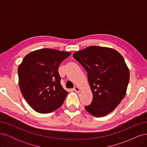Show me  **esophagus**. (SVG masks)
Listing matches in <instances>:
<instances>
[{
  "mask_svg": "<svg viewBox=\"0 0 147 147\" xmlns=\"http://www.w3.org/2000/svg\"><path fill=\"white\" fill-rule=\"evenodd\" d=\"M74 90L76 92H80V89L78 87H77V86H75L74 88Z\"/></svg>",
  "mask_w": 147,
  "mask_h": 147,
  "instance_id": "1",
  "label": "esophagus"
}]
</instances>
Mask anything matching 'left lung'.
I'll return each instance as SVG.
<instances>
[{"mask_svg": "<svg viewBox=\"0 0 147 147\" xmlns=\"http://www.w3.org/2000/svg\"><path fill=\"white\" fill-rule=\"evenodd\" d=\"M73 57L86 70L93 99L85 106L93 116L102 117L115 109L126 95L129 70L123 57L113 48L90 46Z\"/></svg>", "mask_w": 147, "mask_h": 147, "instance_id": "8db88e82", "label": "left lung"}]
</instances>
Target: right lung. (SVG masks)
Segmentation results:
<instances>
[{
  "instance_id": "right-lung-1",
  "label": "right lung",
  "mask_w": 147,
  "mask_h": 147,
  "mask_svg": "<svg viewBox=\"0 0 147 147\" xmlns=\"http://www.w3.org/2000/svg\"><path fill=\"white\" fill-rule=\"evenodd\" d=\"M71 53L50 48L30 52L19 65V86L35 111L51 113L63 105L68 94L61 84L58 67Z\"/></svg>"
}]
</instances>
